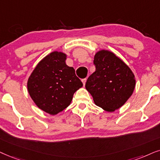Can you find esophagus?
Listing matches in <instances>:
<instances>
[{"label":"esophagus","mask_w":160,"mask_h":160,"mask_svg":"<svg viewBox=\"0 0 160 160\" xmlns=\"http://www.w3.org/2000/svg\"><path fill=\"white\" fill-rule=\"evenodd\" d=\"M82 84H83V86H85V85H86V78L82 79Z\"/></svg>","instance_id":"34e87169"}]
</instances>
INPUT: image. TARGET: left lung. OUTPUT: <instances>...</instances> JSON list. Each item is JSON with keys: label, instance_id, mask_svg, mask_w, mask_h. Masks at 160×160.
<instances>
[{"label": "left lung", "instance_id": "left-lung-1", "mask_svg": "<svg viewBox=\"0 0 160 160\" xmlns=\"http://www.w3.org/2000/svg\"><path fill=\"white\" fill-rule=\"evenodd\" d=\"M96 70L87 80L86 88L96 106L108 112L122 107L132 95L136 86L134 74L128 65L109 50L94 54Z\"/></svg>", "mask_w": 160, "mask_h": 160}]
</instances>
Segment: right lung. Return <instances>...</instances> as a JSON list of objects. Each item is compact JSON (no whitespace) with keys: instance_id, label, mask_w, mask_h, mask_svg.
Masks as SVG:
<instances>
[{"instance_id":"add662e5","label":"right lung","mask_w":160,"mask_h":160,"mask_svg":"<svg viewBox=\"0 0 160 160\" xmlns=\"http://www.w3.org/2000/svg\"><path fill=\"white\" fill-rule=\"evenodd\" d=\"M67 54L54 51L37 64L28 78L27 90L40 109L56 115L69 106L82 86L73 67L66 65Z\"/></svg>"}]
</instances>
